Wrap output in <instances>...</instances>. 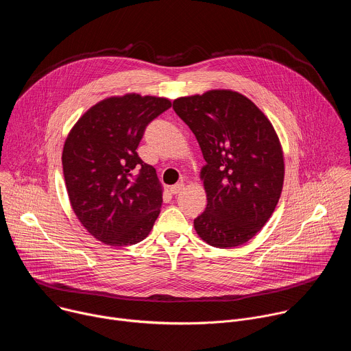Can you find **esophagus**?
Returning a JSON list of instances; mask_svg holds the SVG:
<instances>
[{
    "label": "esophagus",
    "mask_w": 351,
    "mask_h": 351,
    "mask_svg": "<svg viewBox=\"0 0 351 351\" xmlns=\"http://www.w3.org/2000/svg\"><path fill=\"white\" fill-rule=\"evenodd\" d=\"M183 187H184L183 183H176V184H172V186L169 187V191H171L172 194H178V193H180V190H183Z\"/></svg>",
    "instance_id": "1"
}]
</instances>
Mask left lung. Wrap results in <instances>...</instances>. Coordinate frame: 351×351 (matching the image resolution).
Instances as JSON below:
<instances>
[{"label":"left lung","mask_w":351,"mask_h":351,"mask_svg":"<svg viewBox=\"0 0 351 351\" xmlns=\"http://www.w3.org/2000/svg\"><path fill=\"white\" fill-rule=\"evenodd\" d=\"M173 110L207 162L202 169L207 207L194 219L197 234L218 248L244 244L271 218L282 193L283 153L272 123L232 90L176 98Z\"/></svg>","instance_id":"8db88e82"}]
</instances>
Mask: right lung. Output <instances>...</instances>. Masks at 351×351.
Listing matches in <instances>:
<instances>
[{
  "instance_id": "right-lung-1",
  "label": "right lung",
  "mask_w": 351,
  "mask_h": 351,
  "mask_svg": "<svg viewBox=\"0 0 351 351\" xmlns=\"http://www.w3.org/2000/svg\"><path fill=\"white\" fill-rule=\"evenodd\" d=\"M168 98L110 97L72 128L62 168L71 206L97 240L132 245L147 237L160 215L162 187L137 147L147 125L171 108Z\"/></svg>"
}]
</instances>
